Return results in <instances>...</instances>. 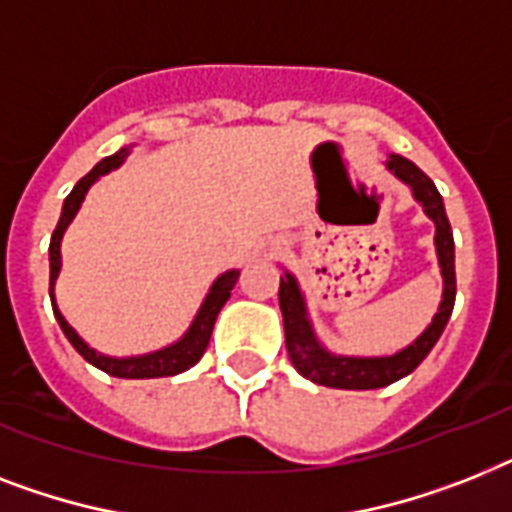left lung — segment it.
Masks as SVG:
<instances>
[{
  "mask_svg": "<svg viewBox=\"0 0 512 512\" xmlns=\"http://www.w3.org/2000/svg\"><path fill=\"white\" fill-rule=\"evenodd\" d=\"M386 170L397 181L410 186L413 199L423 207L426 218L434 223V247L439 270H442V302L439 310L431 318V323L423 328L418 339L402 347L394 355H336L318 339L310 313H307L305 292L299 289V281L294 273L284 270L281 286H278V305L284 315V336L286 352L292 357V365L297 373L310 378L313 384L331 386V389H381L394 381L413 373L418 365L426 360L444 326L450 321L452 307H455V242H452V228L447 213H444L442 194L436 191L434 181L423 173L415 162L402 155L386 157Z\"/></svg>",
  "mask_w": 512,
  "mask_h": 512,
  "instance_id": "8db88e82",
  "label": "left lung"
}]
</instances>
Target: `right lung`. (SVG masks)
Returning a JSON list of instances; mask_svg holds the SVG:
<instances>
[{
  "instance_id": "add662e5",
  "label": "right lung",
  "mask_w": 512,
  "mask_h": 512,
  "mask_svg": "<svg viewBox=\"0 0 512 512\" xmlns=\"http://www.w3.org/2000/svg\"><path fill=\"white\" fill-rule=\"evenodd\" d=\"M131 155V147H120L115 155L105 157V160H99L94 168L86 173V176L73 186L65 202H62V215L57 220V228H54L52 242H49V297H52V310L54 318L60 323L62 334L68 336V342L76 347L78 355L83 360H89L94 368L99 371L110 373V376L118 378H162V376H176V373L189 371L191 365L199 363V357L205 355L207 344H210V336H213V326L215 318H218L220 307L226 305V299L231 297V289L236 286V278H239V270L231 268L226 273H220L218 278L210 286V292L205 294L202 299V305H199L197 315H194V321L191 326L186 328V334L178 339V342L168 344V347H162V350L147 352V355H131V357H112V355H102L94 347L83 342L78 331L65 321V315L60 313V307L54 302V284H57V276H60L62 268V255H60V244L62 236L68 231V226L73 223V218L81 210L83 197L89 194V189L99 181V176H107L110 170L120 168L126 157Z\"/></svg>"
}]
</instances>
